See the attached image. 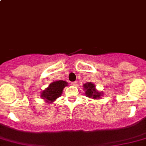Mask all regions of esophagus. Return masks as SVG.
Instances as JSON below:
<instances>
[{"mask_svg": "<svg viewBox=\"0 0 146 146\" xmlns=\"http://www.w3.org/2000/svg\"><path fill=\"white\" fill-rule=\"evenodd\" d=\"M70 84H71L72 86H76V84H77V82H76V81H73V82H71Z\"/></svg>", "mask_w": 146, "mask_h": 146, "instance_id": "obj_1", "label": "esophagus"}]
</instances>
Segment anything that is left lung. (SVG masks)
<instances>
[{"label":"left lung","mask_w":146,"mask_h":146,"mask_svg":"<svg viewBox=\"0 0 146 146\" xmlns=\"http://www.w3.org/2000/svg\"><path fill=\"white\" fill-rule=\"evenodd\" d=\"M83 86H84V89L85 90V95L87 96L88 98L94 100H99L102 95V93L96 90L95 86L92 83H86Z\"/></svg>","instance_id":"left-lung-1"}]
</instances>
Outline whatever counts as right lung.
<instances>
[{"instance_id": "1", "label": "right lung", "mask_w": 146, "mask_h": 146, "mask_svg": "<svg viewBox=\"0 0 146 146\" xmlns=\"http://www.w3.org/2000/svg\"><path fill=\"white\" fill-rule=\"evenodd\" d=\"M68 86V83L65 81H55L51 83L48 87L44 90L40 94V98L46 102H54L56 99L62 95L63 89Z\"/></svg>"}]
</instances>
